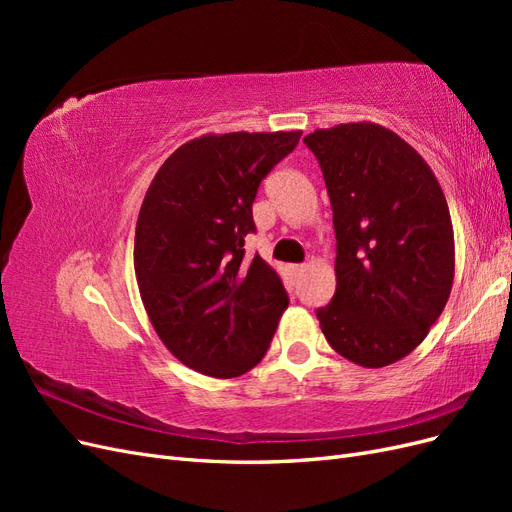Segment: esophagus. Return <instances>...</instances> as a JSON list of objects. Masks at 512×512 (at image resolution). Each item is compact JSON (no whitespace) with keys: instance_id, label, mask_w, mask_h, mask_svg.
<instances>
[{"instance_id":"esophagus-1","label":"esophagus","mask_w":512,"mask_h":512,"mask_svg":"<svg viewBox=\"0 0 512 512\" xmlns=\"http://www.w3.org/2000/svg\"><path fill=\"white\" fill-rule=\"evenodd\" d=\"M290 269H292V273H294V275H301V273L307 269V265H292Z\"/></svg>"}]
</instances>
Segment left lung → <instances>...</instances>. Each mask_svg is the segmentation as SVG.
Instances as JSON below:
<instances>
[{
  "mask_svg": "<svg viewBox=\"0 0 512 512\" xmlns=\"http://www.w3.org/2000/svg\"><path fill=\"white\" fill-rule=\"evenodd\" d=\"M320 162L337 237L335 297L316 316L335 352L384 367L427 337L451 297L455 237L421 153L371 121L303 138Z\"/></svg>",
  "mask_w": 512,
  "mask_h": 512,
  "instance_id": "1",
  "label": "left lung"
}]
</instances>
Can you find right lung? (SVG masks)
<instances>
[{"label": "right lung", "mask_w": 512, "mask_h": 512, "mask_svg": "<svg viewBox=\"0 0 512 512\" xmlns=\"http://www.w3.org/2000/svg\"><path fill=\"white\" fill-rule=\"evenodd\" d=\"M294 132L203 134L153 177L134 237L147 316L175 359L237 378L267 354L288 294L258 254L245 260L260 181L297 147Z\"/></svg>", "instance_id": "right-lung-1"}]
</instances>
